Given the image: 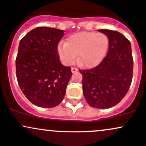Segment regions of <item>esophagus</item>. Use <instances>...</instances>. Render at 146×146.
Wrapping results in <instances>:
<instances>
[{"label":"esophagus","instance_id":"1","mask_svg":"<svg viewBox=\"0 0 146 146\" xmlns=\"http://www.w3.org/2000/svg\"><path fill=\"white\" fill-rule=\"evenodd\" d=\"M71 70H72V72L74 73V72H76L78 71V69L76 68V67H72V68H71Z\"/></svg>","mask_w":146,"mask_h":146}]
</instances>
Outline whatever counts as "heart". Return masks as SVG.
I'll list each match as a JSON object with an SVG mask.
<instances>
[{"label":"heart","mask_w":146,"mask_h":146,"mask_svg":"<svg viewBox=\"0 0 146 146\" xmlns=\"http://www.w3.org/2000/svg\"><path fill=\"white\" fill-rule=\"evenodd\" d=\"M109 38L104 33L80 32L72 35L67 43H60L58 51L65 63L78 62L84 67L96 66L104 59L109 48Z\"/></svg>","instance_id":"1"}]
</instances>
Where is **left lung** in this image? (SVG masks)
Here are the masks:
<instances>
[{"mask_svg": "<svg viewBox=\"0 0 146 146\" xmlns=\"http://www.w3.org/2000/svg\"><path fill=\"white\" fill-rule=\"evenodd\" d=\"M108 37L109 50L102 62L93 68L80 70L86 102L96 109H109L126 95L133 76V61L129 40L120 33L98 30Z\"/></svg>", "mask_w": 146, "mask_h": 146, "instance_id": "left-lung-1", "label": "left lung"}]
</instances>
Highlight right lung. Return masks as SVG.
Instances as JSON below:
<instances>
[{
	"label": "right lung",
	"mask_w": 146,
	"mask_h": 146,
	"mask_svg": "<svg viewBox=\"0 0 146 146\" xmlns=\"http://www.w3.org/2000/svg\"><path fill=\"white\" fill-rule=\"evenodd\" d=\"M63 33L37 27L20 40L16 58L17 81L26 98L40 107L60 104L71 78V67L62 65L58 54Z\"/></svg>",
	"instance_id": "right-lung-1"
}]
</instances>
